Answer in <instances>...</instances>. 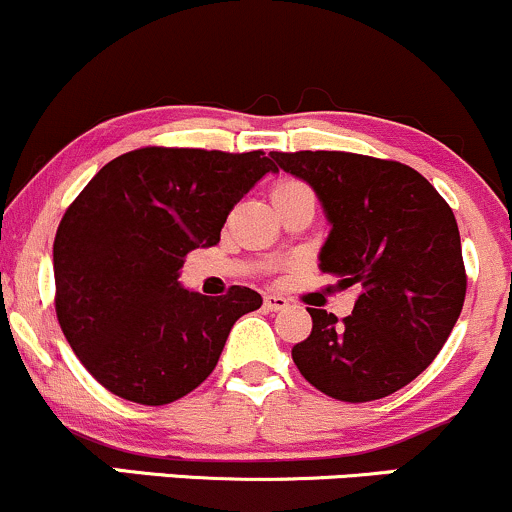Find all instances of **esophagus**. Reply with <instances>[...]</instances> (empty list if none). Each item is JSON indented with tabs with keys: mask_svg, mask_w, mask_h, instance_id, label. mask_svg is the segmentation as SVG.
Returning a JSON list of instances; mask_svg holds the SVG:
<instances>
[{
	"mask_svg": "<svg viewBox=\"0 0 512 512\" xmlns=\"http://www.w3.org/2000/svg\"><path fill=\"white\" fill-rule=\"evenodd\" d=\"M263 307H266L268 312H283V309L290 307V302H287L283 295H273L271 292V295L263 297Z\"/></svg>",
	"mask_w": 512,
	"mask_h": 512,
	"instance_id": "obj_1",
	"label": "esophagus"
}]
</instances>
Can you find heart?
I'll return each instance as SVG.
<instances>
[{
	"label": "heart",
	"instance_id": "1",
	"mask_svg": "<svg viewBox=\"0 0 512 512\" xmlns=\"http://www.w3.org/2000/svg\"><path fill=\"white\" fill-rule=\"evenodd\" d=\"M297 188H304L302 183H297V181H283V183H278V186H275V191H273V195L275 193H287V191H297Z\"/></svg>",
	"mask_w": 512,
	"mask_h": 512
}]
</instances>
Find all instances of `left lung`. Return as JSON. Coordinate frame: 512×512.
<instances>
[{"label": "left lung", "mask_w": 512, "mask_h": 512, "mask_svg": "<svg viewBox=\"0 0 512 512\" xmlns=\"http://www.w3.org/2000/svg\"><path fill=\"white\" fill-rule=\"evenodd\" d=\"M307 181L331 232L319 268L355 287L353 314L309 309L297 370L338 401H375L416 380L445 346L467 295L457 220L411 166L350 152H271Z\"/></svg>", "instance_id": "1"}]
</instances>
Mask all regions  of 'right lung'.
I'll return each instance as SVG.
<instances>
[{
    "instance_id": "right-lung-1",
    "label": "right lung",
    "mask_w": 512,
    "mask_h": 512,
    "mask_svg": "<svg viewBox=\"0 0 512 512\" xmlns=\"http://www.w3.org/2000/svg\"><path fill=\"white\" fill-rule=\"evenodd\" d=\"M275 171L263 152L142 147L67 208L53 244L57 321L108 392L162 406L208 380L234 321L263 300L241 285L186 290L183 258L215 246L229 210Z\"/></svg>"
}]
</instances>
